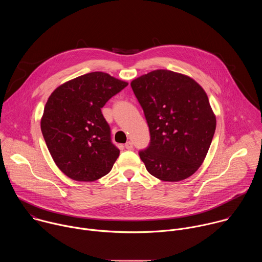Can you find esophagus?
I'll return each mask as SVG.
<instances>
[{"instance_id": "esophagus-1", "label": "esophagus", "mask_w": 262, "mask_h": 262, "mask_svg": "<svg viewBox=\"0 0 262 262\" xmlns=\"http://www.w3.org/2000/svg\"><path fill=\"white\" fill-rule=\"evenodd\" d=\"M124 146H125V148H126V149H128V150H130V149H133V148H134V146H133V143H132L130 141L126 142Z\"/></svg>"}]
</instances>
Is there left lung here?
Instances as JSON below:
<instances>
[{
    "label": "left lung",
    "mask_w": 262,
    "mask_h": 262,
    "mask_svg": "<svg viewBox=\"0 0 262 262\" xmlns=\"http://www.w3.org/2000/svg\"><path fill=\"white\" fill-rule=\"evenodd\" d=\"M130 86L150 132L139 156L155 177L176 182L193 175L211 144L216 120L203 88L192 78L158 69Z\"/></svg>",
    "instance_id": "8db88e82"
}]
</instances>
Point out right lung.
I'll return each mask as SVG.
<instances>
[{"instance_id":"obj_1","label":"right lung","mask_w":262,"mask_h":262,"mask_svg":"<svg viewBox=\"0 0 262 262\" xmlns=\"http://www.w3.org/2000/svg\"><path fill=\"white\" fill-rule=\"evenodd\" d=\"M128 84L101 71L59 86L46 103L40 126L58 168L77 181L106 175L119 157L101 107Z\"/></svg>"}]
</instances>
